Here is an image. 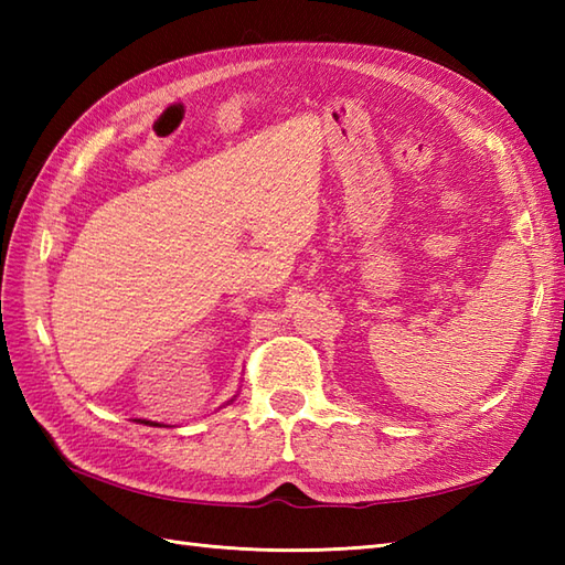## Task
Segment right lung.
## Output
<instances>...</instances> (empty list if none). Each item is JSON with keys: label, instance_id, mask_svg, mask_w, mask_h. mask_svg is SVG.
Returning <instances> with one entry per match:
<instances>
[{"label": "right lung", "instance_id": "1", "mask_svg": "<svg viewBox=\"0 0 565 565\" xmlns=\"http://www.w3.org/2000/svg\"><path fill=\"white\" fill-rule=\"evenodd\" d=\"M233 401H235V398H233ZM233 401H227V403H233ZM138 423L150 425V427H164V425H160V423H152V419H138Z\"/></svg>", "mask_w": 565, "mask_h": 565}]
</instances>
